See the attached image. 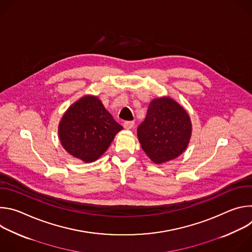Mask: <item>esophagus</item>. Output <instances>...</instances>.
<instances>
[{"label": "esophagus", "instance_id": "1", "mask_svg": "<svg viewBox=\"0 0 252 252\" xmlns=\"http://www.w3.org/2000/svg\"><path fill=\"white\" fill-rule=\"evenodd\" d=\"M133 126H134V122L132 121H126L124 123V127L126 129H130L131 127H133Z\"/></svg>", "mask_w": 252, "mask_h": 252}]
</instances>
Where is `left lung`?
<instances>
[{"instance_id":"left-lung-1","label":"left lung","mask_w":252,"mask_h":252,"mask_svg":"<svg viewBox=\"0 0 252 252\" xmlns=\"http://www.w3.org/2000/svg\"><path fill=\"white\" fill-rule=\"evenodd\" d=\"M191 123L183 106L169 97L154 99L137 127L140 146L156 163L182 155L189 142Z\"/></svg>"}]
</instances>
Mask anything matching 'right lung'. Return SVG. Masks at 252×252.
Masks as SVG:
<instances>
[{"label":"right lung","instance_id":"obj_1","mask_svg":"<svg viewBox=\"0 0 252 252\" xmlns=\"http://www.w3.org/2000/svg\"><path fill=\"white\" fill-rule=\"evenodd\" d=\"M122 129L97 97L86 95L68 107L60 123L59 135L69 155L92 162L109 149Z\"/></svg>","mask_w":252,"mask_h":252}]
</instances>
